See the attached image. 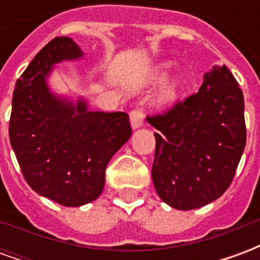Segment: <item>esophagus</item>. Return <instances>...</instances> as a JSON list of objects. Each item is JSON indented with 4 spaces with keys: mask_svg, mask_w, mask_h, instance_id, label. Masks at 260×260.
<instances>
[{
    "mask_svg": "<svg viewBox=\"0 0 260 260\" xmlns=\"http://www.w3.org/2000/svg\"><path fill=\"white\" fill-rule=\"evenodd\" d=\"M143 125V111L142 110H132L131 111V126L138 129Z\"/></svg>",
    "mask_w": 260,
    "mask_h": 260,
    "instance_id": "esophagus-1",
    "label": "esophagus"
}]
</instances>
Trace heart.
<instances>
[{
    "mask_svg": "<svg viewBox=\"0 0 260 260\" xmlns=\"http://www.w3.org/2000/svg\"><path fill=\"white\" fill-rule=\"evenodd\" d=\"M173 68V62L171 61H166V62H161L158 64L156 68L153 69L152 74H150V82L152 83H157V82H161V80L169 75V72ZM186 83L185 75L184 74H177L174 75L171 79L166 83V85L161 87V90L158 91L157 94V103L163 107H167V106H171L173 103L178 99L180 96V91L184 89V86Z\"/></svg>",
    "mask_w": 260,
    "mask_h": 260,
    "instance_id": "b5f03b06",
    "label": "heart"
}]
</instances>
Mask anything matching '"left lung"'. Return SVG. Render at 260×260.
<instances>
[{"mask_svg": "<svg viewBox=\"0 0 260 260\" xmlns=\"http://www.w3.org/2000/svg\"><path fill=\"white\" fill-rule=\"evenodd\" d=\"M147 121L158 131L152 178L161 201L192 210L227 191L245 149L246 129L244 94L225 65H214L198 93Z\"/></svg>", "mask_w": 260, "mask_h": 260, "instance_id": "obj_1", "label": "left lung"}]
</instances>
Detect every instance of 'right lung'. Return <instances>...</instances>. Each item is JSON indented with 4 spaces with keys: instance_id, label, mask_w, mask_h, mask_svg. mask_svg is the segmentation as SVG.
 Here are the masks:
<instances>
[{
    "instance_id": "1",
    "label": "right lung",
    "mask_w": 260,
    "mask_h": 260,
    "mask_svg": "<svg viewBox=\"0 0 260 260\" xmlns=\"http://www.w3.org/2000/svg\"><path fill=\"white\" fill-rule=\"evenodd\" d=\"M82 57L69 37L46 44L15 85L9 121V141L26 182L69 207L102 195L108 161L132 135L126 113L91 111L83 97L74 102L50 89L54 67Z\"/></svg>"
}]
</instances>
